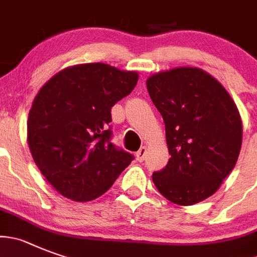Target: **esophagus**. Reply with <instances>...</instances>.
<instances>
[{
	"instance_id": "esophagus-1",
	"label": "esophagus",
	"mask_w": 257,
	"mask_h": 257,
	"mask_svg": "<svg viewBox=\"0 0 257 257\" xmlns=\"http://www.w3.org/2000/svg\"><path fill=\"white\" fill-rule=\"evenodd\" d=\"M145 155H147V148L141 147L140 150L136 153V159H138L139 162H143L145 159Z\"/></svg>"
}]
</instances>
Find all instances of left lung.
I'll list each match as a JSON object with an SVG mask.
<instances>
[{
    "mask_svg": "<svg viewBox=\"0 0 257 257\" xmlns=\"http://www.w3.org/2000/svg\"><path fill=\"white\" fill-rule=\"evenodd\" d=\"M153 103L166 124L168 164L153 173L167 200L194 205L220 187L236 166L242 121L218 80L197 67L158 72L147 80Z\"/></svg>",
    "mask_w": 257,
    "mask_h": 257,
    "instance_id": "left-lung-1",
    "label": "left lung"
}]
</instances>
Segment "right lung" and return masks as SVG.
I'll return each mask as SVG.
<instances>
[{
  "label": "right lung",
  "instance_id": "1",
  "mask_svg": "<svg viewBox=\"0 0 257 257\" xmlns=\"http://www.w3.org/2000/svg\"><path fill=\"white\" fill-rule=\"evenodd\" d=\"M138 72L105 63L62 70L34 98L28 144L42 175L62 196L90 201L109 190L134 155L110 143V109L134 90Z\"/></svg>",
  "mask_w": 257,
  "mask_h": 257
}]
</instances>
